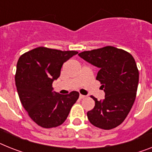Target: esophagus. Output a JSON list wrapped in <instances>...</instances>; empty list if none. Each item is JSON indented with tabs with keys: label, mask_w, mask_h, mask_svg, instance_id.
<instances>
[{
	"label": "esophagus",
	"mask_w": 152,
	"mask_h": 152,
	"mask_svg": "<svg viewBox=\"0 0 152 152\" xmlns=\"http://www.w3.org/2000/svg\"><path fill=\"white\" fill-rule=\"evenodd\" d=\"M85 97H86V96H84V95H81V94L79 95V99H85Z\"/></svg>",
	"instance_id": "esophagus-1"
}]
</instances>
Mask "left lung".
<instances>
[{
	"instance_id": "left-lung-1",
	"label": "left lung",
	"mask_w": 152,
	"mask_h": 152,
	"mask_svg": "<svg viewBox=\"0 0 152 152\" xmlns=\"http://www.w3.org/2000/svg\"><path fill=\"white\" fill-rule=\"evenodd\" d=\"M78 55L99 68L96 80L102 84L105 99L98 101L91 96L95 106L87 113L92 125L111 130L122 124L136 99L139 71L130 53L112 46L83 51Z\"/></svg>"
}]
</instances>
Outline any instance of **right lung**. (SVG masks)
Listing matches in <instances>:
<instances>
[{
  "label": "right lung",
  "instance_id": "1",
  "mask_svg": "<svg viewBox=\"0 0 152 152\" xmlns=\"http://www.w3.org/2000/svg\"><path fill=\"white\" fill-rule=\"evenodd\" d=\"M77 53L39 46L18 61L15 78L20 101L30 118L43 128L61 125L78 99L77 91L67 95L52 91L53 81L60 77L64 63Z\"/></svg>",
  "mask_w": 152,
  "mask_h": 152
}]
</instances>
